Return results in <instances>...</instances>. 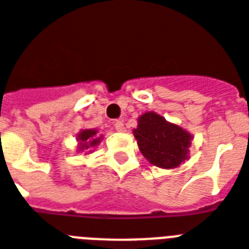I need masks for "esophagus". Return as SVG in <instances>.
I'll return each mask as SVG.
<instances>
[{"instance_id": "1", "label": "esophagus", "mask_w": 249, "mask_h": 249, "mask_svg": "<svg viewBox=\"0 0 249 249\" xmlns=\"http://www.w3.org/2000/svg\"><path fill=\"white\" fill-rule=\"evenodd\" d=\"M114 126H115V129H116V131H125V128H124V124H123V121L116 120L114 123Z\"/></svg>"}]
</instances>
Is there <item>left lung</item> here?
Instances as JSON below:
<instances>
[{"instance_id": "left-lung-1", "label": "left lung", "mask_w": 249, "mask_h": 249, "mask_svg": "<svg viewBox=\"0 0 249 249\" xmlns=\"http://www.w3.org/2000/svg\"><path fill=\"white\" fill-rule=\"evenodd\" d=\"M133 133L142 154L154 166L170 170L189 160L192 135L156 112L139 116Z\"/></svg>"}]
</instances>
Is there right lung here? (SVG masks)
Wrapping results in <instances>:
<instances>
[{
	"label": "right lung",
	"instance_id": "1",
	"mask_svg": "<svg viewBox=\"0 0 249 249\" xmlns=\"http://www.w3.org/2000/svg\"><path fill=\"white\" fill-rule=\"evenodd\" d=\"M102 137H97V130L96 129H85V130L79 131V134L77 135V141H78V150L83 152V150H89L95 148L96 145H99L101 142Z\"/></svg>",
	"mask_w": 249,
	"mask_h": 249
}]
</instances>
